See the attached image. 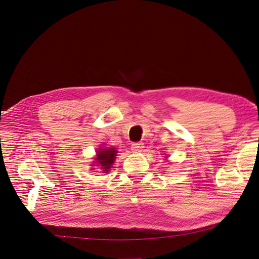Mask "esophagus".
I'll list each match as a JSON object with an SVG mask.
<instances>
[{
	"label": "esophagus",
	"mask_w": 259,
	"mask_h": 259,
	"mask_svg": "<svg viewBox=\"0 0 259 259\" xmlns=\"http://www.w3.org/2000/svg\"><path fill=\"white\" fill-rule=\"evenodd\" d=\"M132 151L134 153H138L143 150L144 148V144L143 143H135V144H132Z\"/></svg>",
	"instance_id": "34e87169"
}]
</instances>
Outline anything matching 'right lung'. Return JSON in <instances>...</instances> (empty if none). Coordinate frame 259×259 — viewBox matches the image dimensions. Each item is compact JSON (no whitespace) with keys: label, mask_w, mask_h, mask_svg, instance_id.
<instances>
[{"label":"right lung","mask_w":259,"mask_h":259,"mask_svg":"<svg viewBox=\"0 0 259 259\" xmlns=\"http://www.w3.org/2000/svg\"><path fill=\"white\" fill-rule=\"evenodd\" d=\"M96 153V161L94 164H96V166H100V168L105 173H108L115 161V156L117 153L115 148H99Z\"/></svg>","instance_id":"add662e5"}]
</instances>
